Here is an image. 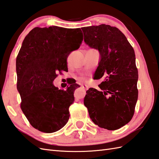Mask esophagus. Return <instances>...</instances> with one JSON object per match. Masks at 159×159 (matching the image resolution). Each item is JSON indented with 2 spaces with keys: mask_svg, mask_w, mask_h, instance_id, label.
I'll list each match as a JSON object with an SVG mask.
<instances>
[{
  "mask_svg": "<svg viewBox=\"0 0 159 159\" xmlns=\"http://www.w3.org/2000/svg\"><path fill=\"white\" fill-rule=\"evenodd\" d=\"M81 87H82L83 89H84V90H87L88 89V86H87V85H85V84H83V85H81Z\"/></svg>",
  "mask_w": 159,
  "mask_h": 159,
  "instance_id": "obj_1",
  "label": "esophagus"
}]
</instances>
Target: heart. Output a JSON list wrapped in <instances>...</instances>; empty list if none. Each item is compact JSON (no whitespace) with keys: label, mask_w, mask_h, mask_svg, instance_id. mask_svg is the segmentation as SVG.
<instances>
[{"label":"heart","mask_w":159,"mask_h":159,"mask_svg":"<svg viewBox=\"0 0 159 159\" xmlns=\"http://www.w3.org/2000/svg\"><path fill=\"white\" fill-rule=\"evenodd\" d=\"M79 79H80V80H81V81H85V80H86V79H85L84 77H80V78Z\"/></svg>","instance_id":"heart-1"}]
</instances>
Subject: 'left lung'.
I'll return each instance as SVG.
<instances>
[{
  "label": "left lung",
  "instance_id": "8db88e82",
  "mask_svg": "<svg viewBox=\"0 0 159 159\" xmlns=\"http://www.w3.org/2000/svg\"><path fill=\"white\" fill-rule=\"evenodd\" d=\"M85 43L98 50L101 60L95 77L104 80L100 91H87L84 104L95 124L116 130L132 120L138 100V68L134 48L116 27L101 24L81 27Z\"/></svg>",
  "mask_w": 159,
  "mask_h": 159
}]
</instances>
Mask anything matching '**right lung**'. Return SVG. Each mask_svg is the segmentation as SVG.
I'll return each instance as SVG.
<instances>
[{"label":"right lung","instance_id":"obj_1","mask_svg":"<svg viewBox=\"0 0 159 159\" xmlns=\"http://www.w3.org/2000/svg\"><path fill=\"white\" fill-rule=\"evenodd\" d=\"M83 40L80 28L57 26L35 27L23 40L16 59L20 106L30 124L40 132H55L67 123L79 86L72 83L66 90L58 89L53 81L58 73L68 71V56Z\"/></svg>","mask_w":159,"mask_h":159}]
</instances>
